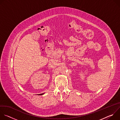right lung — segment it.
Returning <instances> with one entry per match:
<instances>
[{
  "mask_svg": "<svg viewBox=\"0 0 120 120\" xmlns=\"http://www.w3.org/2000/svg\"><path fill=\"white\" fill-rule=\"evenodd\" d=\"M44 94V93H43V94H38V95H43V94Z\"/></svg>",
  "mask_w": 120,
  "mask_h": 120,
  "instance_id": "1",
  "label": "right lung"
}]
</instances>
